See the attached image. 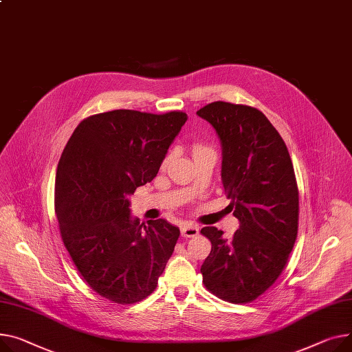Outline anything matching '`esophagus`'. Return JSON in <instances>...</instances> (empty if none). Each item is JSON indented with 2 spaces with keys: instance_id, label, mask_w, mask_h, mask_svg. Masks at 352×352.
<instances>
[{
  "instance_id": "1",
  "label": "esophagus",
  "mask_w": 352,
  "mask_h": 352,
  "mask_svg": "<svg viewBox=\"0 0 352 352\" xmlns=\"http://www.w3.org/2000/svg\"><path fill=\"white\" fill-rule=\"evenodd\" d=\"M198 233H199V229L194 225H184L181 228V236L184 238H195L198 236Z\"/></svg>"
}]
</instances>
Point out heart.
I'll return each mask as SVG.
<instances>
[{"label": "heart", "instance_id": "heart-1", "mask_svg": "<svg viewBox=\"0 0 352 352\" xmlns=\"http://www.w3.org/2000/svg\"><path fill=\"white\" fill-rule=\"evenodd\" d=\"M191 150H192V155H194V157H197V155H199V154H202V153H205V151H209L210 148H209V147H206V146H204V144H201V143H198V142H195V143H192V144H191ZM170 157H171L170 154L164 157V160H162V166H167V162L170 161Z\"/></svg>", "mask_w": 352, "mask_h": 352}]
</instances>
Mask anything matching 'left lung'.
<instances>
[{
    "label": "left lung",
    "mask_w": 352,
    "mask_h": 352,
    "mask_svg": "<svg viewBox=\"0 0 352 352\" xmlns=\"http://www.w3.org/2000/svg\"><path fill=\"white\" fill-rule=\"evenodd\" d=\"M197 114L219 135L223 188L241 223L230 239L215 226L201 229L212 245L202 282L225 301L250 302L282 274L297 238L293 162L282 135L256 107L214 102Z\"/></svg>",
    "instance_id": "1"
}]
</instances>
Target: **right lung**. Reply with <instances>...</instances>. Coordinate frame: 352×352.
<instances>
[{
    "instance_id": "add662e5",
    "label": "right lung",
    "mask_w": 352,
    "mask_h": 352,
    "mask_svg": "<svg viewBox=\"0 0 352 352\" xmlns=\"http://www.w3.org/2000/svg\"><path fill=\"white\" fill-rule=\"evenodd\" d=\"M188 116L111 110L86 117L60 155L55 212L63 245L89 287L134 304L158 283L179 229L130 217L129 198L157 175Z\"/></svg>"
}]
</instances>
